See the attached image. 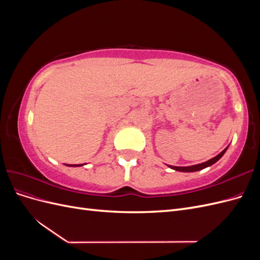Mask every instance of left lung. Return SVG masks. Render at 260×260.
Listing matches in <instances>:
<instances>
[{
	"label": "left lung",
	"instance_id": "obj_1",
	"mask_svg": "<svg viewBox=\"0 0 260 260\" xmlns=\"http://www.w3.org/2000/svg\"><path fill=\"white\" fill-rule=\"evenodd\" d=\"M228 147H229V145H228L223 151L221 153H219L217 156L212 157L211 159L207 160V161H204L202 164H198V165H193V166H186V167H179V166H170V165H167V166L171 169H174L176 171H181V172H195V171H200V170H203L205 169L207 167H210L211 165H214L215 162H217L221 157L224 155V153L226 152Z\"/></svg>",
	"mask_w": 260,
	"mask_h": 260
}]
</instances>
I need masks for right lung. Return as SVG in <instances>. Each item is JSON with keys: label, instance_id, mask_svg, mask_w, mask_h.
I'll return each mask as SVG.
<instances>
[{"label": "right lung", "instance_id": "add662e5", "mask_svg": "<svg viewBox=\"0 0 260 260\" xmlns=\"http://www.w3.org/2000/svg\"><path fill=\"white\" fill-rule=\"evenodd\" d=\"M84 164H80V165H66V166H69V167H80V166H83Z\"/></svg>", "mask_w": 260, "mask_h": 260}]
</instances>
